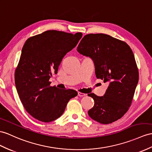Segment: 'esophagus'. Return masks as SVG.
Returning <instances> with one entry per match:
<instances>
[{"mask_svg": "<svg viewBox=\"0 0 152 152\" xmlns=\"http://www.w3.org/2000/svg\"><path fill=\"white\" fill-rule=\"evenodd\" d=\"M85 95H86V94L81 93V92H78V96H79V97H84Z\"/></svg>", "mask_w": 152, "mask_h": 152, "instance_id": "1", "label": "esophagus"}]
</instances>
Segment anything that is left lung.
<instances>
[{
  "mask_svg": "<svg viewBox=\"0 0 152 152\" xmlns=\"http://www.w3.org/2000/svg\"><path fill=\"white\" fill-rule=\"evenodd\" d=\"M77 51L93 59L97 79L110 82L104 96L88 94L95 102L88 111L89 116L104 124L121 119L131 106L139 81V70L130 47L110 35L90 33L80 40Z\"/></svg>",
  "mask_w": 152,
  "mask_h": 152,
  "instance_id": "8db88e82",
  "label": "left lung"
}]
</instances>
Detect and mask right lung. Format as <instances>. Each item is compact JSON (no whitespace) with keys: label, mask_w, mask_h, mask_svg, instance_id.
<instances>
[{"label":"right lung","mask_w":152,"mask_h":152,"mask_svg":"<svg viewBox=\"0 0 152 152\" xmlns=\"http://www.w3.org/2000/svg\"><path fill=\"white\" fill-rule=\"evenodd\" d=\"M82 36L80 32L48 30L25 42L15 72V83L24 108L35 119L44 123L58 119L69 99L77 95L75 90L51 86L49 80Z\"/></svg>","instance_id":"1"}]
</instances>
